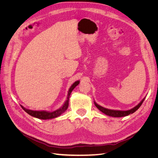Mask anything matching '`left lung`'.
<instances>
[{
	"label": "left lung",
	"instance_id": "obj_1",
	"mask_svg": "<svg viewBox=\"0 0 158 158\" xmlns=\"http://www.w3.org/2000/svg\"><path fill=\"white\" fill-rule=\"evenodd\" d=\"M145 98H146V97L144 98H143L142 101L135 107L132 108L131 109L127 110V111H121V110H113V109H109L105 108L101 106H99V105H98L95 101H94V104H95V107H96L100 111H102V113L107 114V115H108V116L113 117H122L128 116L130 114H132L133 113H135L136 110H138V108L141 106V105L142 104L143 102L144 101Z\"/></svg>",
	"mask_w": 158,
	"mask_h": 158
}]
</instances>
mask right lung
<instances>
[{"mask_svg": "<svg viewBox=\"0 0 158 158\" xmlns=\"http://www.w3.org/2000/svg\"><path fill=\"white\" fill-rule=\"evenodd\" d=\"M80 81H76V82L71 85L70 88L69 89L68 92V95H67V98H66V100L64 102V104L60 108L55 110L54 111H33V110L31 109H28L25 108L24 107H23L21 106L22 108L24 110V111L27 113L29 114L30 115L40 119H43V120H47V119H51L53 118L58 117L60 115H61L62 114L64 113L66 111V110L68 109L69 107V98H70V95L71 92H73V90L75 88L76 86L79 84Z\"/></svg>", "mask_w": 158, "mask_h": 158, "instance_id": "add662e5", "label": "right lung"}]
</instances>
